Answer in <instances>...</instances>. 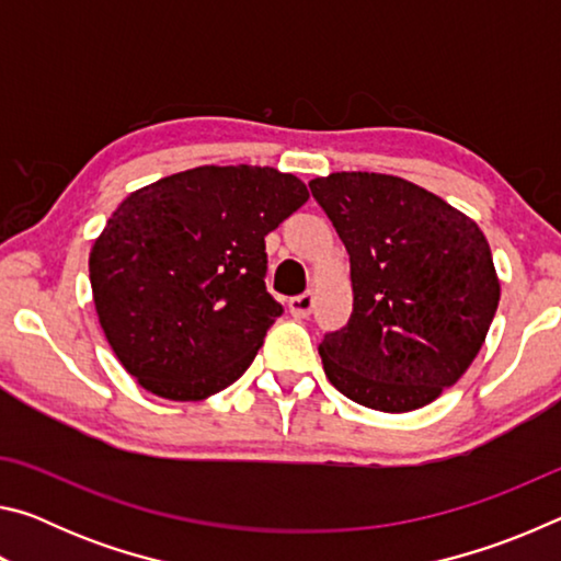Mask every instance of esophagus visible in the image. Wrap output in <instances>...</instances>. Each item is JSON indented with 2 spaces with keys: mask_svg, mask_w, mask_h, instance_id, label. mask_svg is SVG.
I'll list each match as a JSON object with an SVG mask.
<instances>
[{
  "mask_svg": "<svg viewBox=\"0 0 561 561\" xmlns=\"http://www.w3.org/2000/svg\"><path fill=\"white\" fill-rule=\"evenodd\" d=\"M311 309H314V291H304L301 297H294L289 301L291 317H297V319H307L311 314Z\"/></svg>",
  "mask_w": 561,
  "mask_h": 561,
  "instance_id": "obj_1",
  "label": "esophagus"
}]
</instances>
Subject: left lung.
Wrapping results in <instances>:
<instances>
[{
    "instance_id": "left-lung-1",
    "label": "left lung",
    "mask_w": 561,
    "mask_h": 561,
    "mask_svg": "<svg viewBox=\"0 0 561 561\" xmlns=\"http://www.w3.org/2000/svg\"><path fill=\"white\" fill-rule=\"evenodd\" d=\"M344 242L354 311L319 344L324 374L383 413L433 403L485 344L500 277L478 222L398 175L331 173L309 183Z\"/></svg>"
}]
</instances>
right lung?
<instances>
[{
	"label": "right lung",
	"mask_w": 561,
	"mask_h": 561,
	"mask_svg": "<svg viewBox=\"0 0 561 561\" xmlns=\"http://www.w3.org/2000/svg\"><path fill=\"white\" fill-rule=\"evenodd\" d=\"M307 201L277 168L201 165L113 210L89 277L103 334L138 386L205 401L250 368L282 314L264 287V237Z\"/></svg>",
	"instance_id": "right-lung-1"
}]
</instances>
